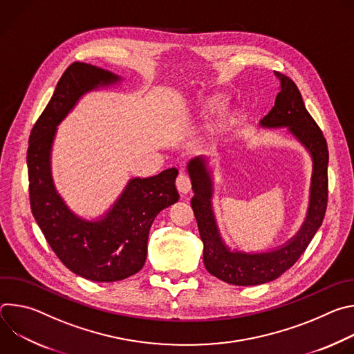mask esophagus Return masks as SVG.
<instances>
[{"mask_svg":"<svg viewBox=\"0 0 354 354\" xmlns=\"http://www.w3.org/2000/svg\"><path fill=\"white\" fill-rule=\"evenodd\" d=\"M176 187L180 193H189L190 189H192V182H190V178L185 174H180L178 178H176Z\"/></svg>","mask_w":354,"mask_h":354,"instance_id":"34e87169","label":"esophagus"}]
</instances>
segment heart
Listing matches in <instances>:
<instances>
[{"label":"heart","mask_w":354,"mask_h":354,"mask_svg":"<svg viewBox=\"0 0 354 354\" xmlns=\"http://www.w3.org/2000/svg\"><path fill=\"white\" fill-rule=\"evenodd\" d=\"M224 95H220V93H216V95H212L209 96L203 104H201L200 109H198V113L201 118H209L212 115H216L220 108L224 105Z\"/></svg>","instance_id":"heart-1"}]
</instances>
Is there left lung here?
<instances>
[{"mask_svg": "<svg viewBox=\"0 0 354 354\" xmlns=\"http://www.w3.org/2000/svg\"><path fill=\"white\" fill-rule=\"evenodd\" d=\"M280 82L274 106L261 120L266 129L287 127L313 158V176L310 187V206L306 221L298 232L284 245L269 252L231 250L223 241L213 212V172L209 160L194 157L187 164L194 196L192 209L197 221L200 238L203 241V262L210 274L234 286H257L272 281L290 269L304 254L315 232L321 227L328 205V145L326 140L306 109L304 100L287 75L274 73Z\"/></svg>", "mask_w": 354, "mask_h": 354, "instance_id": "8db88e82", "label": "left lung"}]
</instances>
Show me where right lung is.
<instances>
[{"mask_svg": "<svg viewBox=\"0 0 354 354\" xmlns=\"http://www.w3.org/2000/svg\"><path fill=\"white\" fill-rule=\"evenodd\" d=\"M120 81L108 70L73 63L33 126L26 156L30 209L46 241L73 273L99 283L123 280L141 270L151 225L161 210L179 200L176 168L130 179L113 206L96 220L74 214L56 190L50 158L57 126L82 95Z\"/></svg>", "mask_w": 354, "mask_h": 354, "instance_id": "obj_1", "label": "right lung"}]
</instances>
